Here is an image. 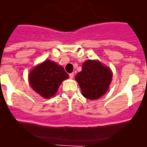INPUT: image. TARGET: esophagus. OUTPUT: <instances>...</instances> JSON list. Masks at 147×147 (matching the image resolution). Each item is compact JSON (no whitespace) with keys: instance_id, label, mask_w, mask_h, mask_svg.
<instances>
[{"instance_id":"1","label":"esophagus","mask_w":147,"mask_h":147,"mask_svg":"<svg viewBox=\"0 0 147 147\" xmlns=\"http://www.w3.org/2000/svg\"><path fill=\"white\" fill-rule=\"evenodd\" d=\"M69 77H70V79H73V78H74V73H71V74H69Z\"/></svg>"}]
</instances>
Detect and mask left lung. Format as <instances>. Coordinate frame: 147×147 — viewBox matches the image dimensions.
<instances>
[{"mask_svg":"<svg viewBox=\"0 0 147 147\" xmlns=\"http://www.w3.org/2000/svg\"><path fill=\"white\" fill-rule=\"evenodd\" d=\"M112 77V71L108 67L98 61L88 60L83 63L82 70L76 75L75 80L84 97L96 100L107 93Z\"/></svg>","mask_w":147,"mask_h":147,"instance_id":"1","label":"left lung"}]
</instances>
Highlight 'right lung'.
I'll list each match as a JSON object with an SVG mask.
<instances>
[{
	"mask_svg": "<svg viewBox=\"0 0 147 147\" xmlns=\"http://www.w3.org/2000/svg\"><path fill=\"white\" fill-rule=\"evenodd\" d=\"M68 77L63 67L47 60L30 71L28 79L35 92L48 99L55 95L61 83Z\"/></svg>",
	"mask_w": 147,
	"mask_h": 147,
	"instance_id": "1",
	"label": "right lung"
}]
</instances>
